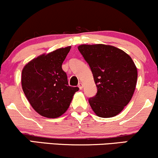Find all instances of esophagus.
<instances>
[{"label": "esophagus", "instance_id": "obj_1", "mask_svg": "<svg viewBox=\"0 0 158 158\" xmlns=\"http://www.w3.org/2000/svg\"><path fill=\"white\" fill-rule=\"evenodd\" d=\"M78 87H79L80 89H83V84H82V83H79Z\"/></svg>", "mask_w": 158, "mask_h": 158}]
</instances>
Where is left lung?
Instances as JSON below:
<instances>
[{"mask_svg":"<svg viewBox=\"0 0 158 158\" xmlns=\"http://www.w3.org/2000/svg\"><path fill=\"white\" fill-rule=\"evenodd\" d=\"M87 62L97 86V94L89 99L94 113L102 118L120 113L131 100L137 69L125 51L103 44L81 45L77 47Z\"/></svg>","mask_w":158,"mask_h":158,"instance_id":"1","label":"left lung"}]
</instances>
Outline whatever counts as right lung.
<instances>
[{
	"instance_id": "obj_1",
	"label": "right lung",
	"mask_w": 158,
	"mask_h": 158,
	"mask_svg": "<svg viewBox=\"0 0 158 158\" xmlns=\"http://www.w3.org/2000/svg\"><path fill=\"white\" fill-rule=\"evenodd\" d=\"M71 46L43 54L27 63L22 72L24 95L35 111L47 118L65 113L78 87L69 86L62 64Z\"/></svg>"
}]
</instances>
